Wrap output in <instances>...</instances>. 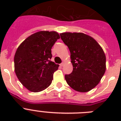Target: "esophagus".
<instances>
[{
	"instance_id": "obj_1",
	"label": "esophagus",
	"mask_w": 121,
	"mask_h": 121,
	"mask_svg": "<svg viewBox=\"0 0 121 121\" xmlns=\"http://www.w3.org/2000/svg\"><path fill=\"white\" fill-rule=\"evenodd\" d=\"M64 62H62L61 64H60V67H63V66H64Z\"/></svg>"
}]
</instances>
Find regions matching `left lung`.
<instances>
[{
  "instance_id": "left-lung-1",
  "label": "left lung",
  "mask_w": 121,
  "mask_h": 121,
  "mask_svg": "<svg viewBox=\"0 0 121 121\" xmlns=\"http://www.w3.org/2000/svg\"><path fill=\"white\" fill-rule=\"evenodd\" d=\"M70 51L73 70L65 74L67 84L74 90L87 92L96 86L106 70V57L99 43L82 33L60 34Z\"/></svg>"
}]
</instances>
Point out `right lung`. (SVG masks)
Returning a JSON list of instances; mask_svg holds the SVG:
<instances>
[{
	"label": "right lung",
	"instance_id": "1",
	"mask_svg": "<svg viewBox=\"0 0 121 121\" xmlns=\"http://www.w3.org/2000/svg\"><path fill=\"white\" fill-rule=\"evenodd\" d=\"M60 38L56 31H41L28 37L14 56V70L18 79L28 90L39 92L48 87L59 65L50 59L51 48Z\"/></svg>",
	"mask_w": 121,
	"mask_h": 121
}]
</instances>
